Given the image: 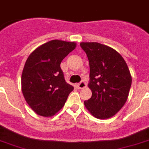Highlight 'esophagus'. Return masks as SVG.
Returning <instances> with one entry per match:
<instances>
[{"label": "esophagus", "mask_w": 149, "mask_h": 149, "mask_svg": "<svg viewBox=\"0 0 149 149\" xmlns=\"http://www.w3.org/2000/svg\"><path fill=\"white\" fill-rule=\"evenodd\" d=\"M86 87H87V83L84 81H82L81 82H80V83L77 84V88H79V89H83V88H86Z\"/></svg>", "instance_id": "1"}]
</instances>
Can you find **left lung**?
<instances>
[{"label":"left lung","mask_w":149,"mask_h":149,"mask_svg":"<svg viewBox=\"0 0 149 149\" xmlns=\"http://www.w3.org/2000/svg\"><path fill=\"white\" fill-rule=\"evenodd\" d=\"M89 60L91 97L85 107L97 119H107L120 111L127 100L132 77L119 52L98 42L80 44Z\"/></svg>","instance_id":"8db88e82"}]
</instances>
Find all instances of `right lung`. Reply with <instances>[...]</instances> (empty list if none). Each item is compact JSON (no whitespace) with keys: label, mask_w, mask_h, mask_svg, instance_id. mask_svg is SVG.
Wrapping results in <instances>:
<instances>
[{"label":"right lung","mask_w":149,"mask_h":149,"mask_svg":"<svg viewBox=\"0 0 149 149\" xmlns=\"http://www.w3.org/2000/svg\"><path fill=\"white\" fill-rule=\"evenodd\" d=\"M75 47L74 42L54 39L40 45L28 57L22 73V92L38 115H55L74 90L65 81L60 65Z\"/></svg>","instance_id":"add662e5"}]
</instances>
